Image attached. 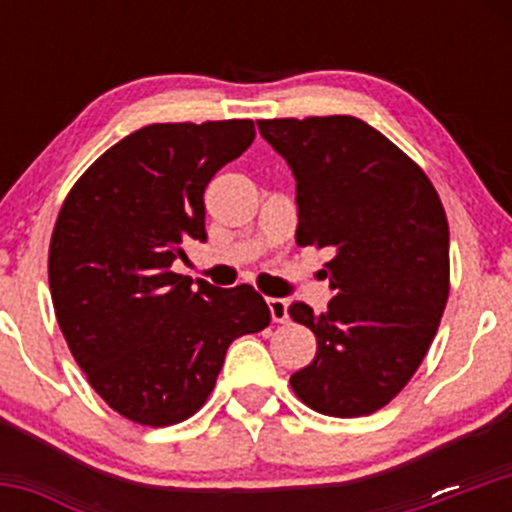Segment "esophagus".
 I'll return each instance as SVG.
<instances>
[{
  "label": "esophagus",
  "mask_w": 512,
  "mask_h": 512,
  "mask_svg": "<svg viewBox=\"0 0 512 512\" xmlns=\"http://www.w3.org/2000/svg\"><path fill=\"white\" fill-rule=\"evenodd\" d=\"M267 307H270L272 322H287V299L270 297L267 299Z\"/></svg>",
  "instance_id": "obj_1"
}]
</instances>
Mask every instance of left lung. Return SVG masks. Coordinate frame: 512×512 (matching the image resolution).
<instances>
[{
    "instance_id": "obj_1",
    "label": "left lung",
    "mask_w": 512,
    "mask_h": 512,
    "mask_svg": "<svg viewBox=\"0 0 512 512\" xmlns=\"http://www.w3.org/2000/svg\"><path fill=\"white\" fill-rule=\"evenodd\" d=\"M257 126L297 178V245L329 252L324 277L337 292L322 314L287 309L317 337V356L289 384L317 414L369 416L409 384L441 324L446 210L421 165L359 118Z\"/></svg>"
}]
</instances>
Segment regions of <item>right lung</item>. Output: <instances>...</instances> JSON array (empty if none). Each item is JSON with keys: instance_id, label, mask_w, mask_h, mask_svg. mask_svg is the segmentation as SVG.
Listing matches in <instances>:
<instances>
[{"instance_id": "obj_1", "label": "right lung", "mask_w": 512, "mask_h": 512, "mask_svg": "<svg viewBox=\"0 0 512 512\" xmlns=\"http://www.w3.org/2000/svg\"><path fill=\"white\" fill-rule=\"evenodd\" d=\"M250 118L153 123L86 168L49 245L56 322L94 391L141 426L200 411L225 352L270 324L250 285L218 289L173 272L185 242H205L203 193L250 148Z\"/></svg>"}]
</instances>
